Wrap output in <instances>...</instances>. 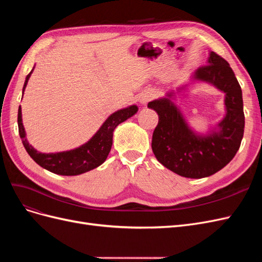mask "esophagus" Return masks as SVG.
I'll list each match as a JSON object with an SVG mask.
<instances>
[{
  "instance_id": "esophagus-1",
  "label": "esophagus",
  "mask_w": 262,
  "mask_h": 262,
  "mask_svg": "<svg viewBox=\"0 0 262 262\" xmlns=\"http://www.w3.org/2000/svg\"><path fill=\"white\" fill-rule=\"evenodd\" d=\"M155 96V94H153L152 92H147V93H144L143 95H142V96L140 97V102L142 105H146L147 102L150 100V99H153V97Z\"/></svg>"
}]
</instances>
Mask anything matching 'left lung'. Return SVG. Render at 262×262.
<instances>
[{
    "instance_id": "obj_1",
    "label": "left lung",
    "mask_w": 262,
    "mask_h": 262,
    "mask_svg": "<svg viewBox=\"0 0 262 262\" xmlns=\"http://www.w3.org/2000/svg\"><path fill=\"white\" fill-rule=\"evenodd\" d=\"M192 82H204L225 94L224 118L208 133H196L171 99V91L163 98L149 101L147 107L158 115L152 149L166 168L186 178H204L231 162L239 149L245 128L241 85L228 62L211 51L207 66L198 69ZM181 86L177 92L185 91Z\"/></svg>"
}]
</instances>
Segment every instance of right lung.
Here are the masks:
<instances>
[{"label":"right lung","mask_w":262,"mask_h":262,"mask_svg":"<svg viewBox=\"0 0 262 262\" xmlns=\"http://www.w3.org/2000/svg\"><path fill=\"white\" fill-rule=\"evenodd\" d=\"M34 68L26 76V80L23 87V95L24 92H25L29 77L31 73H33ZM138 106L132 105L126 108L117 110L116 113L110 115L106 119V121L102 123L99 130L94 134L93 138L89 142H86L85 144L81 145L80 147L66 150V152L49 154L40 153L29 144V142L26 139L25 128L23 125L20 106L18 108L17 118L18 132L24 147L26 148L29 156L39 166H41L42 168L53 173H57V175L76 176L98 167V166H100L106 161L110 149H112L114 130L121 122L125 121L126 119L136 115L138 113Z\"/></svg>","instance_id":"add662e5"}]
</instances>
